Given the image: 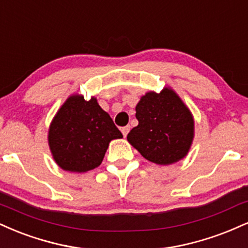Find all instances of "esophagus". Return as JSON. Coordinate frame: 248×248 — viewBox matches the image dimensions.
Instances as JSON below:
<instances>
[{"instance_id": "1", "label": "esophagus", "mask_w": 248, "mask_h": 248, "mask_svg": "<svg viewBox=\"0 0 248 248\" xmlns=\"http://www.w3.org/2000/svg\"><path fill=\"white\" fill-rule=\"evenodd\" d=\"M129 130H130V127L129 126H126V127H122L121 128V132H122V135H124V137L127 136V134L129 133Z\"/></svg>"}]
</instances>
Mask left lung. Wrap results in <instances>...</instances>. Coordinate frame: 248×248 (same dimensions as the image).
Returning a JSON list of instances; mask_svg holds the SVG:
<instances>
[{
    "mask_svg": "<svg viewBox=\"0 0 248 248\" xmlns=\"http://www.w3.org/2000/svg\"><path fill=\"white\" fill-rule=\"evenodd\" d=\"M139 124L127 141L149 162L171 165L188 155L194 139L190 109L170 86L159 93L149 91L135 107Z\"/></svg>",
    "mask_w": 248,
    "mask_h": 248,
    "instance_id": "obj_1",
    "label": "left lung"
}]
</instances>
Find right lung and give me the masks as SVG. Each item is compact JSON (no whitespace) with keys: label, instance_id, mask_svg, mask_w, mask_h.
Wrapping results in <instances>:
<instances>
[{"label":"right lung","instance_id":"right-lung-1","mask_svg":"<svg viewBox=\"0 0 248 248\" xmlns=\"http://www.w3.org/2000/svg\"><path fill=\"white\" fill-rule=\"evenodd\" d=\"M122 134L97 98L85 100L82 94L67 98L53 118L48 145L59 168L83 173L100 165L112 140Z\"/></svg>","mask_w":248,"mask_h":248}]
</instances>
